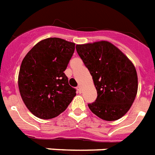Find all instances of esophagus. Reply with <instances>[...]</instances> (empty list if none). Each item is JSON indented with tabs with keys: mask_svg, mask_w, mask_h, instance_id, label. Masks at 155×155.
Returning <instances> with one entry per match:
<instances>
[{
	"mask_svg": "<svg viewBox=\"0 0 155 155\" xmlns=\"http://www.w3.org/2000/svg\"><path fill=\"white\" fill-rule=\"evenodd\" d=\"M77 90H78V92H79V93H81V91H82V89H81V85H78V86H77Z\"/></svg>",
	"mask_w": 155,
	"mask_h": 155,
	"instance_id": "1",
	"label": "esophagus"
}]
</instances>
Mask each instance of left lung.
Returning a JSON list of instances; mask_svg holds the SVG:
<instances>
[{"instance_id":"8db88e82","label":"left lung","mask_w":155,"mask_h":155,"mask_svg":"<svg viewBox=\"0 0 155 155\" xmlns=\"http://www.w3.org/2000/svg\"><path fill=\"white\" fill-rule=\"evenodd\" d=\"M76 51L92 75L97 90L93 113L105 121H116L129 111L138 89L133 63L116 46L107 41L76 45Z\"/></svg>"}]
</instances>
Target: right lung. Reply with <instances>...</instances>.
I'll use <instances>...</instances> for the list:
<instances>
[{"instance_id": "1", "label": "right lung", "mask_w": 155, "mask_h": 155, "mask_svg": "<svg viewBox=\"0 0 155 155\" xmlns=\"http://www.w3.org/2000/svg\"><path fill=\"white\" fill-rule=\"evenodd\" d=\"M74 51V42L49 38L38 42L23 59L18 77L19 93L37 117H56L76 95L64 73Z\"/></svg>"}]
</instances>
